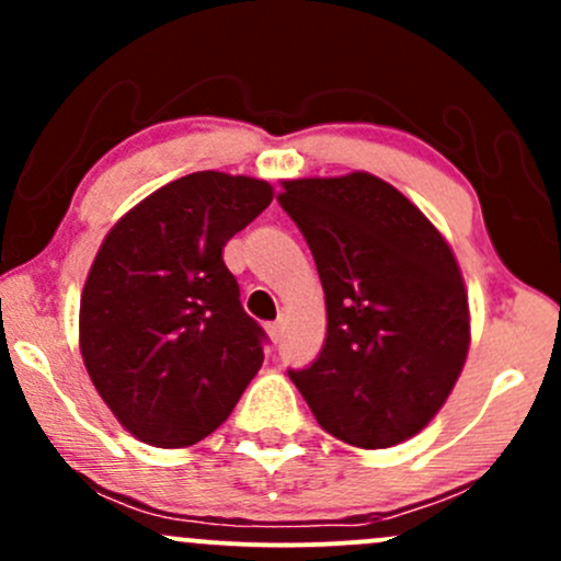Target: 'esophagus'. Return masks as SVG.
<instances>
[{
  "label": "esophagus",
  "instance_id": "34e87169",
  "mask_svg": "<svg viewBox=\"0 0 561 561\" xmlns=\"http://www.w3.org/2000/svg\"><path fill=\"white\" fill-rule=\"evenodd\" d=\"M266 330H268V337H272L274 343H279V340H282V330H285V327H282V321H274V324H268Z\"/></svg>",
  "mask_w": 561,
  "mask_h": 561
}]
</instances>
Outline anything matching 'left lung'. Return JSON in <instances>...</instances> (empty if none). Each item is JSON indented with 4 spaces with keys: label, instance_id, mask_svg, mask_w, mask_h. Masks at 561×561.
I'll use <instances>...</instances> for the list:
<instances>
[{
    "label": "left lung",
    "instance_id": "8db88e82",
    "mask_svg": "<svg viewBox=\"0 0 561 561\" xmlns=\"http://www.w3.org/2000/svg\"><path fill=\"white\" fill-rule=\"evenodd\" d=\"M311 248L327 340L289 371L327 433L358 448L409 440L443 409L469 353V302L446 237L396 186L353 171L282 182Z\"/></svg>",
    "mask_w": 561,
    "mask_h": 561
}]
</instances>
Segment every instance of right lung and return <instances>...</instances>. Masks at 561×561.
Here are the masks:
<instances>
[{
  "instance_id": "right-lung-1",
  "label": "right lung",
  "mask_w": 561,
  "mask_h": 561,
  "mask_svg": "<svg viewBox=\"0 0 561 561\" xmlns=\"http://www.w3.org/2000/svg\"><path fill=\"white\" fill-rule=\"evenodd\" d=\"M274 199L253 176L197 171L107 231L81 293L79 347L96 392L134 437L186 448L227 422L263 364L224 244Z\"/></svg>"
}]
</instances>
